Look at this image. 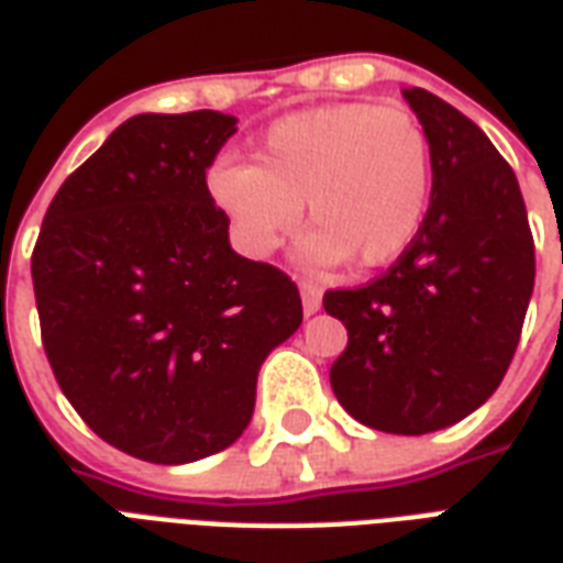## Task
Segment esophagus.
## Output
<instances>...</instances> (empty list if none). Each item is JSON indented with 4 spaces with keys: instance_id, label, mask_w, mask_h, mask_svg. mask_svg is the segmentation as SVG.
<instances>
[{
    "instance_id": "esophagus-1",
    "label": "esophagus",
    "mask_w": 563,
    "mask_h": 563,
    "mask_svg": "<svg viewBox=\"0 0 563 563\" xmlns=\"http://www.w3.org/2000/svg\"><path fill=\"white\" fill-rule=\"evenodd\" d=\"M299 297H302V311L306 314H314V311L321 309L323 290L314 282H299Z\"/></svg>"
}]
</instances>
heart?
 <instances>
[{"mask_svg": "<svg viewBox=\"0 0 563 563\" xmlns=\"http://www.w3.org/2000/svg\"><path fill=\"white\" fill-rule=\"evenodd\" d=\"M209 195L231 216L245 252L266 257L299 224L311 266L351 254L384 266L411 249L432 200V146L411 110L344 101L299 110L264 131L254 164H219Z\"/></svg>", "mask_w": 563, "mask_h": 563, "instance_id": "1", "label": "heart"}]
</instances>
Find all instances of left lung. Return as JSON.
<instances>
[{"mask_svg":"<svg viewBox=\"0 0 563 563\" xmlns=\"http://www.w3.org/2000/svg\"><path fill=\"white\" fill-rule=\"evenodd\" d=\"M432 146V200L411 249L363 287L327 290L347 330L335 399L389 434H426L498 389L534 290V236L512 167L444 98L405 89Z\"/></svg>","mask_w":563,"mask_h":563,"instance_id":"obj_1","label":"left lung"}]
</instances>
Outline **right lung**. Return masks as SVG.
<instances>
[{
  "mask_svg": "<svg viewBox=\"0 0 563 563\" xmlns=\"http://www.w3.org/2000/svg\"><path fill=\"white\" fill-rule=\"evenodd\" d=\"M236 131L216 110L141 113L63 183L32 285L56 384L122 453L183 465L249 426L266 354L302 323L297 285L231 249L207 167Z\"/></svg>",
  "mask_w": 563,
  "mask_h": 563,
  "instance_id": "right-lung-1",
  "label": "right lung"
}]
</instances>
